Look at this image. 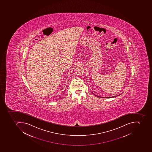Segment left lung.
Segmentation results:
<instances>
[{
	"label": "left lung",
	"mask_w": 152,
	"mask_h": 152,
	"mask_svg": "<svg viewBox=\"0 0 152 152\" xmlns=\"http://www.w3.org/2000/svg\"><path fill=\"white\" fill-rule=\"evenodd\" d=\"M116 96H118V95L117 96H113V97H107V98H114V97H116Z\"/></svg>",
	"instance_id": "obj_1"
}]
</instances>
